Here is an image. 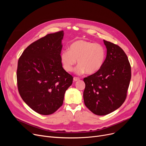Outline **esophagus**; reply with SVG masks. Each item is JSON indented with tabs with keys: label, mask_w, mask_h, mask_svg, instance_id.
Masks as SVG:
<instances>
[{
	"label": "esophagus",
	"mask_w": 146,
	"mask_h": 146,
	"mask_svg": "<svg viewBox=\"0 0 146 146\" xmlns=\"http://www.w3.org/2000/svg\"><path fill=\"white\" fill-rule=\"evenodd\" d=\"M80 80V78H78V77H74L73 78V81L74 82H76V81H78Z\"/></svg>",
	"instance_id": "obj_1"
}]
</instances>
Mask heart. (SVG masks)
<instances>
[{"label": "heart", "instance_id": "1", "mask_svg": "<svg viewBox=\"0 0 146 146\" xmlns=\"http://www.w3.org/2000/svg\"><path fill=\"white\" fill-rule=\"evenodd\" d=\"M105 58L106 50L102 44L84 40L74 41L68 50H63L60 54L61 64L67 72L73 70L77 60L79 66L76 72L78 74L98 72L102 67Z\"/></svg>", "mask_w": 146, "mask_h": 146}]
</instances>
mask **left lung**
<instances>
[{
	"label": "left lung",
	"mask_w": 146,
	"mask_h": 146,
	"mask_svg": "<svg viewBox=\"0 0 146 146\" xmlns=\"http://www.w3.org/2000/svg\"><path fill=\"white\" fill-rule=\"evenodd\" d=\"M107 49L100 70L83 79L85 105L94 113L105 115L115 111L125 101L131 77L126 54L119 46L104 40Z\"/></svg>",
	"instance_id": "obj_1"
}]
</instances>
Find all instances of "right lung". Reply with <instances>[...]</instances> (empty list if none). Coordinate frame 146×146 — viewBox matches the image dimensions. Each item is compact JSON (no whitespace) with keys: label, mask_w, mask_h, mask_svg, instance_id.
I'll use <instances>...</instances> for the list:
<instances>
[{"label":"right lung","mask_w":146,"mask_h":146,"mask_svg":"<svg viewBox=\"0 0 146 146\" xmlns=\"http://www.w3.org/2000/svg\"><path fill=\"white\" fill-rule=\"evenodd\" d=\"M63 31L49 34L31 44L18 62L17 85L22 99L36 112L47 115L63 105L73 78L60 60Z\"/></svg>","instance_id":"add662e5"}]
</instances>
